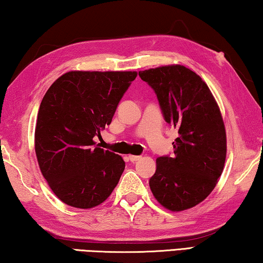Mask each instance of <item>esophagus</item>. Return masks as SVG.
I'll return each instance as SVG.
<instances>
[{"label":"esophagus","mask_w":263,"mask_h":263,"mask_svg":"<svg viewBox=\"0 0 263 263\" xmlns=\"http://www.w3.org/2000/svg\"><path fill=\"white\" fill-rule=\"evenodd\" d=\"M128 158L130 162H136V161L141 160V156H137V155H129Z\"/></svg>","instance_id":"34e87169"}]
</instances>
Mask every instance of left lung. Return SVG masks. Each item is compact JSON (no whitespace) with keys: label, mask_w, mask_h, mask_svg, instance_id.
I'll use <instances>...</instances> for the list:
<instances>
[{"label":"left lung","mask_w":263,"mask_h":263,"mask_svg":"<svg viewBox=\"0 0 263 263\" xmlns=\"http://www.w3.org/2000/svg\"><path fill=\"white\" fill-rule=\"evenodd\" d=\"M160 102L165 121L178 130L174 156L156 160L150 190L178 212L201 203L218 183L226 160V130L216 99L199 76L183 65L140 71Z\"/></svg>","instance_id":"8db88e82"}]
</instances>
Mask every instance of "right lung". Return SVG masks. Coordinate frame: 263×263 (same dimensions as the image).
I'll return each instance as SVG.
<instances>
[{
  "label": "right lung",
  "mask_w": 263,
  "mask_h": 263,
  "mask_svg": "<svg viewBox=\"0 0 263 263\" xmlns=\"http://www.w3.org/2000/svg\"><path fill=\"white\" fill-rule=\"evenodd\" d=\"M134 71H70L47 89L38 110L34 150L51 190L63 203L92 209L110 196L124 170L118 154L94 137L111 122Z\"/></svg>",
  "instance_id": "right-lung-1"
}]
</instances>
